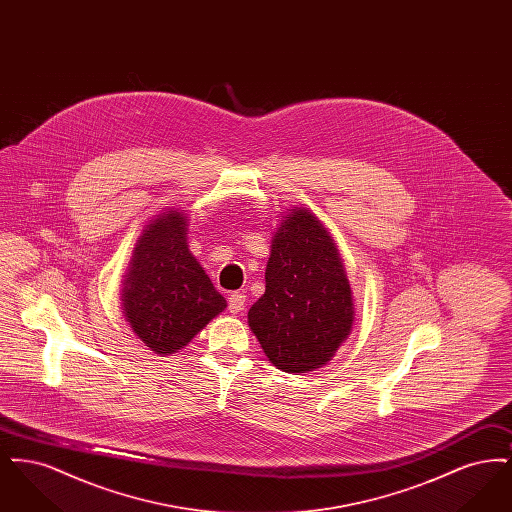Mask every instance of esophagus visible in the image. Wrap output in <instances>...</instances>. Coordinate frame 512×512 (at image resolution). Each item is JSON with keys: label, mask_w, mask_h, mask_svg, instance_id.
Masks as SVG:
<instances>
[{"label": "esophagus", "mask_w": 512, "mask_h": 512, "mask_svg": "<svg viewBox=\"0 0 512 512\" xmlns=\"http://www.w3.org/2000/svg\"><path fill=\"white\" fill-rule=\"evenodd\" d=\"M245 295L244 293L234 292L228 297V311L232 315H240L244 311Z\"/></svg>", "instance_id": "34e87169"}]
</instances>
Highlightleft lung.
<instances>
[{
  "label": "left lung",
  "mask_w": 512,
  "mask_h": 512,
  "mask_svg": "<svg viewBox=\"0 0 512 512\" xmlns=\"http://www.w3.org/2000/svg\"><path fill=\"white\" fill-rule=\"evenodd\" d=\"M265 293L247 313L268 361L284 372L326 365L353 326V295L338 245L320 220L295 207L270 245Z\"/></svg>",
  "instance_id": "8db88e82"
}]
</instances>
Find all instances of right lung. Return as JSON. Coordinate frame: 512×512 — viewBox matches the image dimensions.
Wrapping results in <instances>:
<instances>
[{"mask_svg":"<svg viewBox=\"0 0 512 512\" xmlns=\"http://www.w3.org/2000/svg\"><path fill=\"white\" fill-rule=\"evenodd\" d=\"M186 220L174 209L151 220L122 282L124 317L157 355L176 353L226 309V299L188 249Z\"/></svg>","mask_w":512,"mask_h":512,"instance_id":"add662e5","label":"right lung"}]
</instances>
